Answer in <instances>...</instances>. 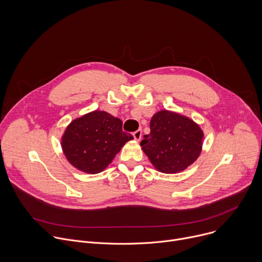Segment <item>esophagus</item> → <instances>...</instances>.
<instances>
[{
	"instance_id": "34e87169",
	"label": "esophagus",
	"mask_w": 262,
	"mask_h": 262,
	"mask_svg": "<svg viewBox=\"0 0 262 262\" xmlns=\"http://www.w3.org/2000/svg\"><path fill=\"white\" fill-rule=\"evenodd\" d=\"M134 138H135V140H137V141H139L140 139H141V137H142V129H137L136 132H134Z\"/></svg>"
}]
</instances>
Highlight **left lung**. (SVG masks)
<instances>
[{
	"label": "left lung",
	"instance_id": "left-lung-1",
	"mask_svg": "<svg viewBox=\"0 0 262 262\" xmlns=\"http://www.w3.org/2000/svg\"><path fill=\"white\" fill-rule=\"evenodd\" d=\"M203 133L191 119L160 111L150 120V134L141 146L152 165L163 173H177L192 165L202 148Z\"/></svg>",
	"mask_w": 262,
	"mask_h": 262
}]
</instances>
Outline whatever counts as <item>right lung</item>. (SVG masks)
Wrapping results in <instances>:
<instances>
[{
  "label": "right lung",
  "instance_id": "add662e5",
  "mask_svg": "<svg viewBox=\"0 0 262 262\" xmlns=\"http://www.w3.org/2000/svg\"><path fill=\"white\" fill-rule=\"evenodd\" d=\"M134 137L122 130V121L103 111L73 120L62 138V148L71 165L87 173L102 171Z\"/></svg>",
  "mask_w": 262,
  "mask_h": 262
}]
</instances>
